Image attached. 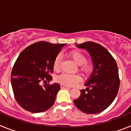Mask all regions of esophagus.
I'll use <instances>...</instances> for the list:
<instances>
[{"instance_id":"1","label":"esophagus","mask_w":131,"mask_h":131,"mask_svg":"<svg viewBox=\"0 0 131 131\" xmlns=\"http://www.w3.org/2000/svg\"><path fill=\"white\" fill-rule=\"evenodd\" d=\"M60 86H61V88H62V89H69V86H66V85H64V84H62Z\"/></svg>"}]
</instances>
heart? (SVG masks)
<instances>
[{
  "label": "heart",
  "mask_w": 131,
  "mask_h": 131,
  "mask_svg": "<svg viewBox=\"0 0 131 131\" xmlns=\"http://www.w3.org/2000/svg\"><path fill=\"white\" fill-rule=\"evenodd\" d=\"M70 57L73 61L79 65V69L84 75H87L91 71V66L89 64L85 63L86 61V56L79 51L73 50L69 52ZM61 60L62 57L60 55H58L55 58L53 63V68L56 71H59L61 68ZM81 80V77L79 74L62 73L57 77V81L60 83L66 86H73L79 82Z\"/></svg>",
  "instance_id": "heart-1"
}]
</instances>
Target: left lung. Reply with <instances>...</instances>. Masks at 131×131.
Here are the masks:
<instances>
[{"label": "left lung", "mask_w": 131, "mask_h": 131, "mask_svg": "<svg viewBox=\"0 0 131 131\" xmlns=\"http://www.w3.org/2000/svg\"><path fill=\"white\" fill-rule=\"evenodd\" d=\"M86 50L92 58L94 69L81 95L74 100L76 107L88 114L105 110L115 100L119 88V71L115 59L102 45L85 42L77 45Z\"/></svg>", "instance_id": "1"}]
</instances>
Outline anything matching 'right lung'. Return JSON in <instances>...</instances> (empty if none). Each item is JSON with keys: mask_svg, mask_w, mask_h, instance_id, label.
Listing matches in <instances>:
<instances>
[{"mask_svg": "<svg viewBox=\"0 0 131 131\" xmlns=\"http://www.w3.org/2000/svg\"><path fill=\"white\" fill-rule=\"evenodd\" d=\"M66 44H52L39 41L29 45L16 60L11 73V83L18 104L32 113L47 110L55 102L58 83L45 84L52 79L55 58Z\"/></svg>", "mask_w": 131, "mask_h": 131, "instance_id": "add662e5", "label": "right lung"}]
</instances>
